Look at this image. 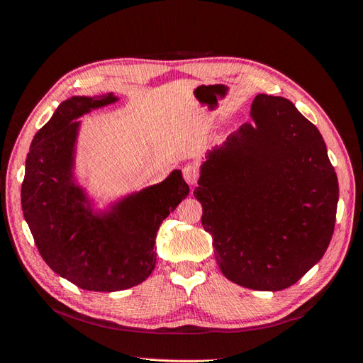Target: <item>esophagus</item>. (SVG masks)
I'll list each match as a JSON object with an SVG mask.
<instances>
[{
  "label": "esophagus",
  "mask_w": 363,
  "mask_h": 363,
  "mask_svg": "<svg viewBox=\"0 0 363 363\" xmlns=\"http://www.w3.org/2000/svg\"><path fill=\"white\" fill-rule=\"evenodd\" d=\"M183 177H184V180L188 182L191 186H194L196 182H199V177H200V169H199V167H196V164H194V163L184 164V168H183Z\"/></svg>",
  "instance_id": "1"
}]
</instances>
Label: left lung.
Masks as SVG:
<instances>
[{"label":"left lung","instance_id":"obj_1","mask_svg":"<svg viewBox=\"0 0 363 363\" xmlns=\"http://www.w3.org/2000/svg\"><path fill=\"white\" fill-rule=\"evenodd\" d=\"M251 118L207 152L194 195L224 276L281 291L330 244L337 177L321 133L286 98L257 95Z\"/></svg>","mask_w":363,"mask_h":363}]
</instances>
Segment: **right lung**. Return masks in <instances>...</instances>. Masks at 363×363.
<instances>
[{"label": "right lung", "instance_id": "add662e5", "mask_svg": "<svg viewBox=\"0 0 363 363\" xmlns=\"http://www.w3.org/2000/svg\"><path fill=\"white\" fill-rule=\"evenodd\" d=\"M115 101L113 94L63 101L33 138L21 188L24 218L42 259L60 277L95 292L128 289L148 279L156 265L157 230L189 194L175 169L108 212H92L72 180L80 128L75 119Z\"/></svg>", "mask_w": 363, "mask_h": 363}]
</instances>
